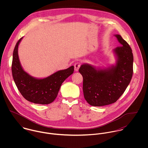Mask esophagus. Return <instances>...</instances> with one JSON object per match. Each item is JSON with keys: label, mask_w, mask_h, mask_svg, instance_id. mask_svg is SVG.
Listing matches in <instances>:
<instances>
[{"label": "esophagus", "mask_w": 148, "mask_h": 148, "mask_svg": "<svg viewBox=\"0 0 148 148\" xmlns=\"http://www.w3.org/2000/svg\"><path fill=\"white\" fill-rule=\"evenodd\" d=\"M80 66V62H77L74 65V68H75V71L76 72V71H78L79 68Z\"/></svg>", "instance_id": "obj_1"}]
</instances>
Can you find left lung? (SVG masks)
Returning a JSON list of instances; mask_svg holds the SVG:
<instances>
[{"mask_svg": "<svg viewBox=\"0 0 148 148\" xmlns=\"http://www.w3.org/2000/svg\"><path fill=\"white\" fill-rule=\"evenodd\" d=\"M114 36L121 45L112 50L115 64L101 67L85 63L79 68L83 77L85 99L90 106H101L115 103L124 93L132 79V49L120 35Z\"/></svg>", "mask_w": 148, "mask_h": 148, "instance_id": "left-lung-1", "label": "left lung"}]
</instances>
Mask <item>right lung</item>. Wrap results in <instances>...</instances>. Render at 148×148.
Listing matches in <instances>:
<instances>
[{
  "label": "right lung",
  "instance_id": "1",
  "mask_svg": "<svg viewBox=\"0 0 148 148\" xmlns=\"http://www.w3.org/2000/svg\"><path fill=\"white\" fill-rule=\"evenodd\" d=\"M23 38L17 42L13 52L12 73L15 83L28 101L42 105L50 104L56 98L64 80L73 73L74 66L58 71L44 78L32 76L24 70L19 58L18 47Z\"/></svg>",
  "mask_w": 148,
  "mask_h": 148
}]
</instances>
